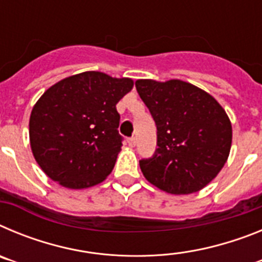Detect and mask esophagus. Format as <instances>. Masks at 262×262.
I'll list each match as a JSON object with an SVG mask.
<instances>
[{"label": "esophagus", "instance_id": "esophagus-1", "mask_svg": "<svg viewBox=\"0 0 262 262\" xmlns=\"http://www.w3.org/2000/svg\"><path fill=\"white\" fill-rule=\"evenodd\" d=\"M127 143H128L129 147H135V145H136V138H135V136L127 139Z\"/></svg>", "mask_w": 262, "mask_h": 262}]
</instances>
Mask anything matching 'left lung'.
<instances>
[{
	"mask_svg": "<svg viewBox=\"0 0 262 262\" xmlns=\"http://www.w3.org/2000/svg\"><path fill=\"white\" fill-rule=\"evenodd\" d=\"M135 86L157 127L159 148L139 163L144 177L174 195L200 191L228 159V115L214 97L185 81L138 80Z\"/></svg>",
	"mask_w": 262,
	"mask_h": 262,
	"instance_id": "1",
	"label": "left lung"
}]
</instances>
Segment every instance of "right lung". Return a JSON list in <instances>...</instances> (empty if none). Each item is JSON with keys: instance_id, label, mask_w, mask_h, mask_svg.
I'll return each instance as SVG.
<instances>
[{"instance_id": "obj_1", "label": "right lung", "mask_w": 262, "mask_h": 262, "mask_svg": "<svg viewBox=\"0 0 262 262\" xmlns=\"http://www.w3.org/2000/svg\"><path fill=\"white\" fill-rule=\"evenodd\" d=\"M134 86L131 78L89 71L46 90L30 115V145L53 181L86 189L105 181L122 147L117 103Z\"/></svg>"}]
</instances>
